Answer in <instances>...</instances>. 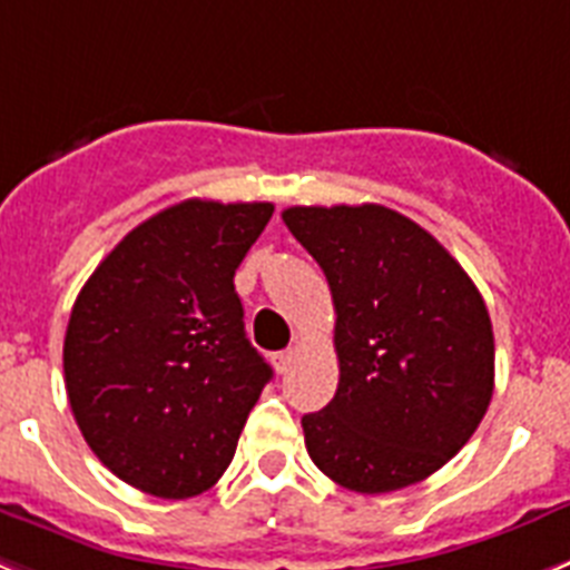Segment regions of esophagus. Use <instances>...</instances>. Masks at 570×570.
Segmentation results:
<instances>
[{
  "instance_id": "1",
  "label": "esophagus",
  "mask_w": 570,
  "mask_h": 570,
  "mask_svg": "<svg viewBox=\"0 0 570 570\" xmlns=\"http://www.w3.org/2000/svg\"><path fill=\"white\" fill-rule=\"evenodd\" d=\"M292 361H295V353L292 350H284V353H275L272 355V364H275V370H278L281 375H286L292 370Z\"/></svg>"
}]
</instances>
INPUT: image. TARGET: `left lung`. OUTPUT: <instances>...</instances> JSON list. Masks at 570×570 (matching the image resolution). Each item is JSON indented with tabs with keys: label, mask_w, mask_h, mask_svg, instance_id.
<instances>
[{
	"label": "left lung",
	"mask_w": 570,
	"mask_h": 570,
	"mask_svg": "<svg viewBox=\"0 0 570 570\" xmlns=\"http://www.w3.org/2000/svg\"><path fill=\"white\" fill-rule=\"evenodd\" d=\"M284 224L335 304L338 390L301 419L309 459L355 493L422 482L468 444L493 395V326L476 284L399 212L292 206Z\"/></svg>",
	"instance_id": "left-lung-1"
}]
</instances>
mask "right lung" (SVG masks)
Instances as JSON below:
<instances>
[{
  "label": "right lung",
  "instance_id": "obj_1",
  "mask_svg": "<svg viewBox=\"0 0 570 570\" xmlns=\"http://www.w3.org/2000/svg\"><path fill=\"white\" fill-rule=\"evenodd\" d=\"M272 203L183 200L142 220L79 289L62 346L88 448L160 499L209 491L272 379L249 344L235 269Z\"/></svg>",
  "mask_w": 570,
  "mask_h": 570
}]
</instances>
